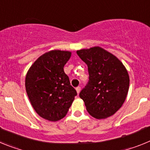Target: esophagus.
<instances>
[{"mask_svg":"<svg viewBox=\"0 0 150 150\" xmlns=\"http://www.w3.org/2000/svg\"><path fill=\"white\" fill-rule=\"evenodd\" d=\"M76 92H77V94L79 95V93L80 92V90H81V88H80L79 86H78L76 88Z\"/></svg>","mask_w":150,"mask_h":150,"instance_id":"34e87169","label":"esophagus"}]
</instances>
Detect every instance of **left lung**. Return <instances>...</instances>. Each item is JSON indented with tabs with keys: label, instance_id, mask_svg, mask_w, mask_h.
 Masks as SVG:
<instances>
[{
	"label": "left lung",
	"instance_id": "1",
	"mask_svg": "<svg viewBox=\"0 0 150 150\" xmlns=\"http://www.w3.org/2000/svg\"><path fill=\"white\" fill-rule=\"evenodd\" d=\"M88 66L89 80L79 93L87 111L95 119L112 116L122 106L129 88V76L114 55L95 46L76 51Z\"/></svg>",
	"mask_w": 150,
	"mask_h": 150
}]
</instances>
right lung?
I'll list each match as a JSON object with an SVG mask.
<instances>
[{
  "label": "right lung",
  "mask_w": 150,
  "mask_h": 150,
  "mask_svg": "<svg viewBox=\"0 0 150 150\" xmlns=\"http://www.w3.org/2000/svg\"><path fill=\"white\" fill-rule=\"evenodd\" d=\"M71 52L52 50L39 57L26 74L25 89L30 104L40 117L51 122L67 113L76 91L71 86L64 66Z\"/></svg>",
  "instance_id": "obj_1"
}]
</instances>
